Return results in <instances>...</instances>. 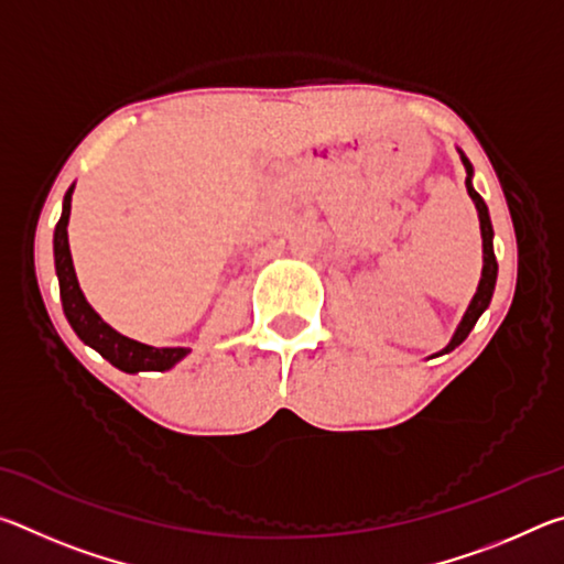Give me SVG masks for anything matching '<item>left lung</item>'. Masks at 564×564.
I'll use <instances>...</instances> for the list:
<instances>
[{
    "instance_id": "obj_1",
    "label": "left lung",
    "mask_w": 564,
    "mask_h": 564,
    "mask_svg": "<svg viewBox=\"0 0 564 564\" xmlns=\"http://www.w3.org/2000/svg\"><path fill=\"white\" fill-rule=\"evenodd\" d=\"M457 154H460V161H463V166H465V188H467V194H470V198H473V204H475V208H477V218H480V236H482V273H480V283H477V291H475V295H473V301H470V305H467V311H465V316H463V321L457 323V328H455V333H453V338H451V343H447V346L441 350V352H435L433 358H437V356H445V352H451V350H455L457 346H460V343L470 336V330L475 328V323H477V318L482 316L485 311H488V305H490V301H492V291H495V281H498V261H495V248H492V221H490V214H488V206H485V202H482V196L477 194V191L473 188V164H470V159H467L460 149H457Z\"/></svg>"
}]
</instances>
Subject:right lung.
Here are the masks:
<instances>
[{"mask_svg": "<svg viewBox=\"0 0 564 564\" xmlns=\"http://www.w3.org/2000/svg\"><path fill=\"white\" fill-rule=\"evenodd\" d=\"M72 194L74 184L64 194L62 218L54 228V269L56 279H59V295L66 321H69L76 336L87 343L89 348L97 350L101 358H107L113 368L123 370V373L174 368L178 360H184L188 356L191 348H154L147 346V343L121 336L119 330H113L109 323L91 308L87 295L79 289L69 251V234H66L72 214Z\"/></svg>", "mask_w": 564, "mask_h": 564, "instance_id": "right-lung-1", "label": "right lung"}]
</instances>
